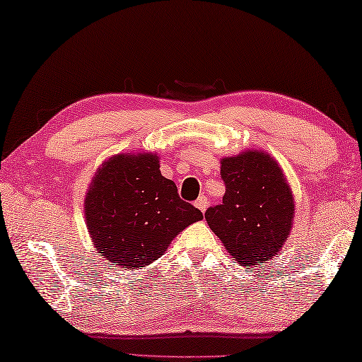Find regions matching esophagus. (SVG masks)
I'll use <instances>...</instances> for the list:
<instances>
[{"label": "esophagus", "mask_w": 362, "mask_h": 362, "mask_svg": "<svg viewBox=\"0 0 362 362\" xmlns=\"http://www.w3.org/2000/svg\"><path fill=\"white\" fill-rule=\"evenodd\" d=\"M194 206H196V207H198V209L201 210V212L204 214V212H206V210H207V206H209V199L206 198V196H201V198H198V199H196V202H194Z\"/></svg>", "instance_id": "1"}]
</instances>
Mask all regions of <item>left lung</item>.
I'll return each instance as SVG.
<instances>
[{
	"instance_id": "1",
	"label": "left lung",
	"mask_w": 362,
	"mask_h": 362,
	"mask_svg": "<svg viewBox=\"0 0 362 362\" xmlns=\"http://www.w3.org/2000/svg\"><path fill=\"white\" fill-rule=\"evenodd\" d=\"M226 193L206 212L209 228L242 266L271 261L290 238L294 198L284 169L262 150L221 158Z\"/></svg>"
}]
</instances>
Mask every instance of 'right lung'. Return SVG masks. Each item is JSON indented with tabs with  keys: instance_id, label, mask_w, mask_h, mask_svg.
<instances>
[{
	"instance_id": "obj_1",
	"label": "right lung",
	"mask_w": 362,
	"mask_h": 362,
	"mask_svg": "<svg viewBox=\"0 0 362 362\" xmlns=\"http://www.w3.org/2000/svg\"><path fill=\"white\" fill-rule=\"evenodd\" d=\"M85 223L100 256L129 271L166 252L202 212L182 201L173 180L161 175L160 156L117 153L96 169L83 199Z\"/></svg>"
}]
</instances>
